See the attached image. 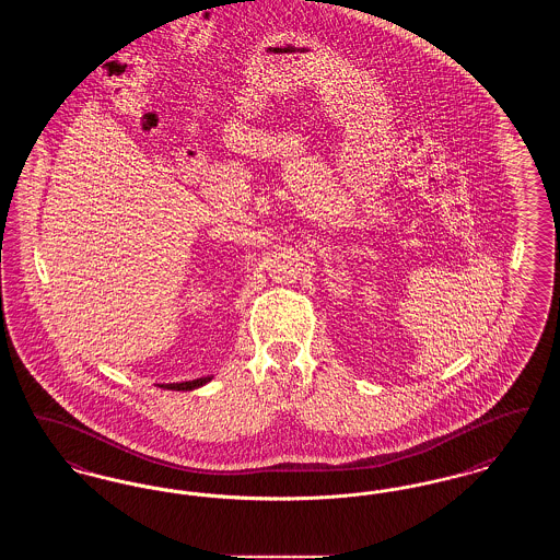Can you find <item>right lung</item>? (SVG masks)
<instances>
[{
    "mask_svg": "<svg viewBox=\"0 0 560 560\" xmlns=\"http://www.w3.org/2000/svg\"><path fill=\"white\" fill-rule=\"evenodd\" d=\"M212 380V375H208V377H197V380H188V382H176V384H161L160 388H167V390H195V388H199V386H203V384H208Z\"/></svg>",
    "mask_w": 560,
    "mask_h": 560,
    "instance_id": "1",
    "label": "right lung"
}]
</instances>
